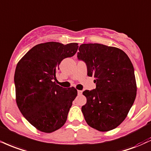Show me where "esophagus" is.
I'll use <instances>...</instances> for the list:
<instances>
[{"label": "esophagus", "mask_w": 151, "mask_h": 151, "mask_svg": "<svg viewBox=\"0 0 151 151\" xmlns=\"http://www.w3.org/2000/svg\"><path fill=\"white\" fill-rule=\"evenodd\" d=\"M82 91L81 90H78L77 91V93H78V95L79 96H80V95H81V94H82Z\"/></svg>", "instance_id": "esophagus-1"}]
</instances>
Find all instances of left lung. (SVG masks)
Segmentation results:
<instances>
[{
  "label": "left lung",
  "instance_id": "obj_1",
  "mask_svg": "<svg viewBox=\"0 0 151 151\" xmlns=\"http://www.w3.org/2000/svg\"><path fill=\"white\" fill-rule=\"evenodd\" d=\"M77 58L86 63L87 75L93 76L96 88L86 90V103L81 108L86 123L108 132L124 120L137 96L133 65L125 52L99 43H83Z\"/></svg>",
  "mask_w": 151,
  "mask_h": 151
}]
</instances>
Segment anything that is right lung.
Returning <instances> with one entry per match:
<instances>
[{"label": "right lung", "mask_w": 151, "mask_h": 151, "mask_svg": "<svg viewBox=\"0 0 151 151\" xmlns=\"http://www.w3.org/2000/svg\"><path fill=\"white\" fill-rule=\"evenodd\" d=\"M78 43H40L17 63L14 72L16 102L21 113L38 130L51 133L64 125L77 91L57 85L56 73L63 59L72 57Z\"/></svg>", "instance_id": "add662e5"}]
</instances>
